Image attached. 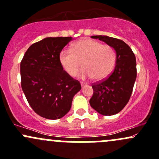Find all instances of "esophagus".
I'll return each mask as SVG.
<instances>
[{
	"label": "esophagus",
	"instance_id": "esophagus-1",
	"mask_svg": "<svg viewBox=\"0 0 159 159\" xmlns=\"http://www.w3.org/2000/svg\"><path fill=\"white\" fill-rule=\"evenodd\" d=\"M81 86H82V89H83V88H84V86H86V84H85V83H81Z\"/></svg>",
	"mask_w": 159,
	"mask_h": 159
}]
</instances>
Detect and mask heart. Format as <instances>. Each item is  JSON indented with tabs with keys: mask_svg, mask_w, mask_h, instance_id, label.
Wrapping results in <instances>:
<instances>
[{
	"mask_svg": "<svg viewBox=\"0 0 159 159\" xmlns=\"http://www.w3.org/2000/svg\"><path fill=\"white\" fill-rule=\"evenodd\" d=\"M116 60L117 53L114 48L89 39L78 41L71 50L64 49L59 55L61 65L68 75L74 77L83 66L80 76L95 80L106 78L113 70Z\"/></svg>",
	"mask_w": 159,
	"mask_h": 159,
	"instance_id": "1",
	"label": "heart"
}]
</instances>
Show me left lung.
I'll list each match as a JSON object with an SVG mask.
<instances>
[{
  "mask_svg": "<svg viewBox=\"0 0 159 159\" xmlns=\"http://www.w3.org/2000/svg\"><path fill=\"white\" fill-rule=\"evenodd\" d=\"M114 48L117 53L116 66L105 79L92 84L91 107L102 115H114L129 102L136 79V61L129 46L120 39L107 35H93Z\"/></svg>",
  "mask_w": 159,
  "mask_h": 159,
  "instance_id": "8db88e82",
  "label": "left lung"
}]
</instances>
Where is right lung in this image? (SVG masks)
<instances>
[{"label": "right lung", "instance_id": "1", "mask_svg": "<svg viewBox=\"0 0 159 159\" xmlns=\"http://www.w3.org/2000/svg\"><path fill=\"white\" fill-rule=\"evenodd\" d=\"M71 37L45 38L32 44L20 63L21 86L29 104L41 117L61 118L81 89L78 80L64 70L59 55Z\"/></svg>", "mask_w": 159, "mask_h": 159}]
</instances>
